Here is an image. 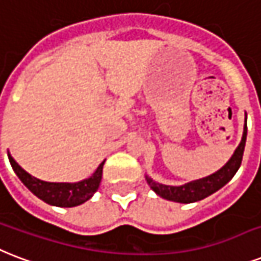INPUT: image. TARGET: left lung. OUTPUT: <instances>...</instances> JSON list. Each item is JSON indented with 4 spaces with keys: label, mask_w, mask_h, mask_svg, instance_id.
<instances>
[{
    "label": "left lung",
    "mask_w": 261,
    "mask_h": 261,
    "mask_svg": "<svg viewBox=\"0 0 261 261\" xmlns=\"http://www.w3.org/2000/svg\"><path fill=\"white\" fill-rule=\"evenodd\" d=\"M246 133H248V126H246V113H245V124H244V133H242V139L240 144L236 148L231 158L226 162L223 167L219 170L215 171L214 174H210L207 177L200 179H195L191 182L184 184L179 187H173V185H165V184H159L153 181L149 175L145 174V181L149 185L155 193L163 199L175 201V203H195L199 200H203L213 195L217 191H219L222 187H225L226 184L229 182L230 179L233 178L234 174L241 166L242 155H244V148H245L246 143Z\"/></svg>",
    "instance_id": "8db88e82"
}]
</instances>
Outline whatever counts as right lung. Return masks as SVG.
Here are the masks:
<instances>
[{
	"label": "right lung",
	"instance_id": "add662e5",
	"mask_svg": "<svg viewBox=\"0 0 261 261\" xmlns=\"http://www.w3.org/2000/svg\"><path fill=\"white\" fill-rule=\"evenodd\" d=\"M8 158H9L12 169L19 177L20 181L36 197L56 207H76V205L86 203L87 200H90L95 192L98 191L99 184L102 179L103 165H105V161H103L90 178L83 179L79 182H47V181H42V179L32 177L12 158L9 152H8Z\"/></svg>",
	"mask_w": 261,
	"mask_h": 261
}]
</instances>
